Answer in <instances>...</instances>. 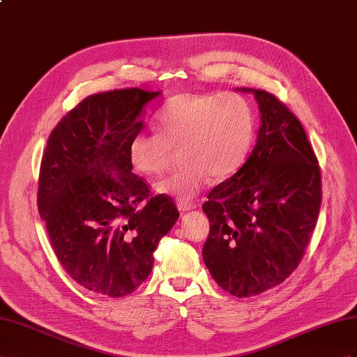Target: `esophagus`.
Returning <instances> with one entry per match:
<instances>
[{
  "mask_svg": "<svg viewBox=\"0 0 357 357\" xmlns=\"http://www.w3.org/2000/svg\"><path fill=\"white\" fill-rule=\"evenodd\" d=\"M197 205L196 204H191V202H178V209L181 213H187V211H191V209H196Z\"/></svg>",
  "mask_w": 357,
  "mask_h": 357,
  "instance_id": "34e87169",
  "label": "esophagus"
}]
</instances>
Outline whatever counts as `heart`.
I'll use <instances>...</instances> for the list:
<instances>
[{"label": "heart", "mask_w": 357, "mask_h": 357, "mask_svg": "<svg viewBox=\"0 0 357 357\" xmlns=\"http://www.w3.org/2000/svg\"><path fill=\"white\" fill-rule=\"evenodd\" d=\"M160 132L140 131L128 143L131 167L143 176L160 175L179 149L184 162L155 184L160 195L193 199L211 178L234 176L249 157L255 139V113L235 93H179L157 114Z\"/></svg>", "instance_id": "b5f03b06"}]
</instances>
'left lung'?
<instances>
[{
    "label": "left lung",
    "mask_w": 357,
    "mask_h": 357,
    "mask_svg": "<svg viewBox=\"0 0 357 357\" xmlns=\"http://www.w3.org/2000/svg\"><path fill=\"white\" fill-rule=\"evenodd\" d=\"M257 99L261 126L248 161L208 195L204 262L235 297L279 285L305 255L321 206V175L298 119L266 90Z\"/></svg>",
    "instance_id": "left-lung-1"
}]
</instances>
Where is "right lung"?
Here are the masks:
<instances>
[{
	"label": "right lung",
	"mask_w": 357,
	"mask_h": 357,
	"mask_svg": "<svg viewBox=\"0 0 357 357\" xmlns=\"http://www.w3.org/2000/svg\"><path fill=\"white\" fill-rule=\"evenodd\" d=\"M161 91L122 89L87 96L54 128L42 157L38 206L61 267L109 297L148 279L153 252L179 218L169 196H149L128 143Z\"/></svg>",
	"instance_id": "right-lung-1"
}]
</instances>
